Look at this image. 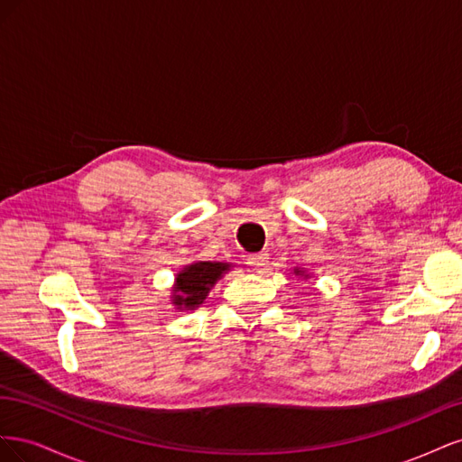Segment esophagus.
I'll use <instances>...</instances> for the list:
<instances>
[{
	"mask_svg": "<svg viewBox=\"0 0 462 462\" xmlns=\"http://www.w3.org/2000/svg\"><path fill=\"white\" fill-rule=\"evenodd\" d=\"M268 262H270V254H268V253H258V254L246 256V263H248L253 270H256V272L263 270L265 265H268Z\"/></svg>",
	"mask_w": 462,
	"mask_h": 462,
	"instance_id": "34e87169",
	"label": "esophagus"
}]
</instances>
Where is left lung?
I'll return each instance as SVG.
<instances>
[{
  "label": "left lung",
  "instance_id": "8db88e82",
  "mask_svg": "<svg viewBox=\"0 0 462 462\" xmlns=\"http://www.w3.org/2000/svg\"><path fill=\"white\" fill-rule=\"evenodd\" d=\"M297 273H299V272H297Z\"/></svg>",
  "mask_w": 462,
  "mask_h": 462
}]
</instances>
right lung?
Instances as JSON below:
<instances>
[{"label":"right lung","mask_w":462,"mask_h":462,"mask_svg":"<svg viewBox=\"0 0 462 462\" xmlns=\"http://www.w3.org/2000/svg\"><path fill=\"white\" fill-rule=\"evenodd\" d=\"M229 268V263H214V262H199L185 268L177 275L175 283V304L179 309H194L199 306L206 295L209 287H212L217 277Z\"/></svg>","instance_id":"add662e5"}]
</instances>
